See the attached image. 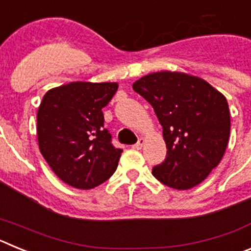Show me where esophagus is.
I'll return each mask as SVG.
<instances>
[{"instance_id":"34e87169","label":"esophagus","mask_w":251,"mask_h":251,"mask_svg":"<svg viewBox=\"0 0 251 251\" xmlns=\"http://www.w3.org/2000/svg\"><path fill=\"white\" fill-rule=\"evenodd\" d=\"M143 145H145V139L139 138L136 145H133V148H134V150H141L142 146H143Z\"/></svg>"}]
</instances>
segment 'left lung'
<instances>
[{"label":"left lung","mask_w":251,"mask_h":251,"mask_svg":"<svg viewBox=\"0 0 251 251\" xmlns=\"http://www.w3.org/2000/svg\"><path fill=\"white\" fill-rule=\"evenodd\" d=\"M133 89L153 106L163 128L167 154L152 168L153 176L176 190L202 182L220 163L229 142L225 97L185 73H153L137 80Z\"/></svg>","instance_id":"8db88e82"}]
</instances>
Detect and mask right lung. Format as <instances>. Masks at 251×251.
Here are the masks:
<instances>
[{
    "instance_id": "add662e5",
    "label": "right lung",
    "mask_w": 251,
    "mask_h": 251,
    "mask_svg": "<svg viewBox=\"0 0 251 251\" xmlns=\"http://www.w3.org/2000/svg\"><path fill=\"white\" fill-rule=\"evenodd\" d=\"M117 90V83L75 81L44 95L37 112L40 152L73 187H97L118 167L123 150L112 143L103 115Z\"/></svg>"
}]
</instances>
